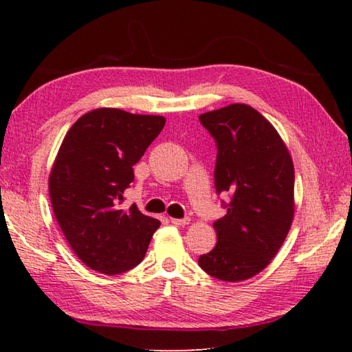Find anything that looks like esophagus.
Returning a JSON list of instances; mask_svg holds the SVG:
<instances>
[{"label": "esophagus", "mask_w": 352, "mask_h": 352, "mask_svg": "<svg viewBox=\"0 0 352 352\" xmlns=\"http://www.w3.org/2000/svg\"><path fill=\"white\" fill-rule=\"evenodd\" d=\"M170 222L174 223V225H177V226H184V225H189L190 220L188 217H184V219H170Z\"/></svg>", "instance_id": "1"}]
</instances>
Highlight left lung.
<instances>
[{"mask_svg":"<svg viewBox=\"0 0 352 352\" xmlns=\"http://www.w3.org/2000/svg\"><path fill=\"white\" fill-rule=\"evenodd\" d=\"M199 119L217 142V192L231 194L225 217L212 225L216 247L199 265L220 281H245L270 264L294 222V162L276 129L253 107L231 104Z\"/></svg>","mask_w":352,"mask_h":352,"instance_id":"8db88e82","label":"left lung"}]
</instances>
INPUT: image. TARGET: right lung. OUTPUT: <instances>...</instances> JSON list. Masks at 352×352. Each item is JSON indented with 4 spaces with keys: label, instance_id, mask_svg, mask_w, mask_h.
<instances>
[{
    "label": "right lung",
    "instance_id": "right-lung-1",
    "mask_svg": "<svg viewBox=\"0 0 352 352\" xmlns=\"http://www.w3.org/2000/svg\"><path fill=\"white\" fill-rule=\"evenodd\" d=\"M164 124V116L102 107L65 135L50 174L51 205L65 239L91 270L118 275L144 259L160 220L119 204Z\"/></svg>",
    "mask_w": 352,
    "mask_h": 352
}]
</instances>
